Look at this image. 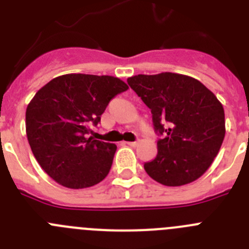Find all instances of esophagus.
I'll return each instance as SVG.
<instances>
[{
    "instance_id": "esophagus-1",
    "label": "esophagus",
    "mask_w": 249,
    "mask_h": 249,
    "mask_svg": "<svg viewBox=\"0 0 249 249\" xmlns=\"http://www.w3.org/2000/svg\"><path fill=\"white\" fill-rule=\"evenodd\" d=\"M124 143L128 144V146H131V147H136L138 144V142H124Z\"/></svg>"
}]
</instances>
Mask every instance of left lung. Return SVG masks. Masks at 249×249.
Segmentation results:
<instances>
[{
    "label": "left lung",
    "instance_id": "left-lung-1",
    "mask_svg": "<svg viewBox=\"0 0 249 249\" xmlns=\"http://www.w3.org/2000/svg\"><path fill=\"white\" fill-rule=\"evenodd\" d=\"M151 109L157 156L144 163L156 182L168 187L198 179L218 155L226 135L222 103L203 83L186 74L162 72L127 78Z\"/></svg>",
    "mask_w": 249,
    "mask_h": 249
}]
</instances>
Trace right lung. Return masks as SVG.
Here are the masks:
<instances>
[{
    "label": "right lung",
    "mask_w": 249,
    "mask_h": 249,
    "mask_svg": "<svg viewBox=\"0 0 249 249\" xmlns=\"http://www.w3.org/2000/svg\"><path fill=\"white\" fill-rule=\"evenodd\" d=\"M127 89L117 77L68 73L37 91L26 109V135L35 158L53 181L80 190L105 179L117 146L87 135L109 101Z\"/></svg>",
    "instance_id": "obj_1"
}]
</instances>
